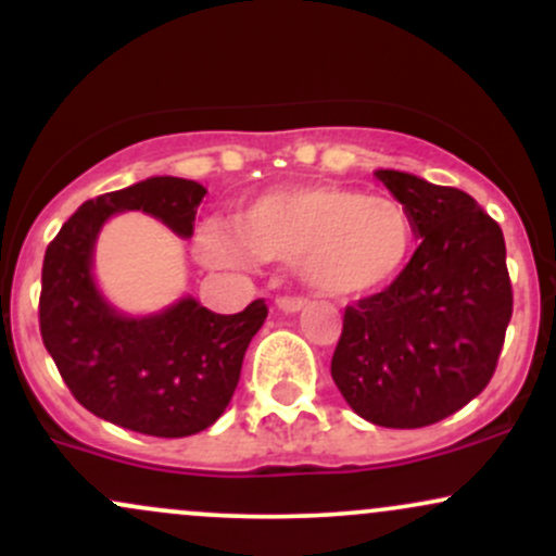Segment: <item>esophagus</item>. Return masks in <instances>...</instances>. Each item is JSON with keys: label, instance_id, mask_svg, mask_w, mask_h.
<instances>
[{"label": "esophagus", "instance_id": "1", "mask_svg": "<svg viewBox=\"0 0 556 556\" xmlns=\"http://www.w3.org/2000/svg\"><path fill=\"white\" fill-rule=\"evenodd\" d=\"M276 304L283 313H300V309L307 307V300L304 296H278Z\"/></svg>", "mask_w": 556, "mask_h": 556}]
</instances>
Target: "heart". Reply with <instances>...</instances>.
Instances as JSON below:
<instances>
[{"label":"heart","instance_id":"b5f03b06","mask_svg":"<svg viewBox=\"0 0 556 556\" xmlns=\"http://www.w3.org/2000/svg\"><path fill=\"white\" fill-rule=\"evenodd\" d=\"M236 230L238 236L225 228L201 232L208 262H300L315 291L339 300L387 289L416 247L414 219L400 201L344 185H289L256 195L236 214Z\"/></svg>","mask_w":556,"mask_h":556}]
</instances>
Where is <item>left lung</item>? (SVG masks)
<instances>
[{
  "label": "left lung",
  "instance_id": "1",
  "mask_svg": "<svg viewBox=\"0 0 556 556\" xmlns=\"http://www.w3.org/2000/svg\"><path fill=\"white\" fill-rule=\"evenodd\" d=\"M376 177L408 208L421 243L384 291L344 307L331 376L366 421L429 427L495 374L511 320L504 232L464 190L395 169Z\"/></svg>",
  "mask_w": 556,
  "mask_h": 556
}]
</instances>
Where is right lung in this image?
Segmentation results:
<instances>
[{
	"label": "right lung",
	"instance_id": "right-lung-1",
	"mask_svg": "<svg viewBox=\"0 0 556 556\" xmlns=\"http://www.w3.org/2000/svg\"><path fill=\"white\" fill-rule=\"evenodd\" d=\"M204 193L193 180L151 177L85 201L41 265V342L71 395L89 414L153 438H188L223 416L267 304L217 315L185 296L159 315L127 318L94 286V238L111 214L137 208L190 238Z\"/></svg>",
	"mask_w": 556,
	"mask_h": 556
}]
</instances>
